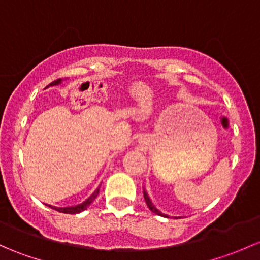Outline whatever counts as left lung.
<instances>
[{
    "instance_id": "obj_1",
    "label": "left lung",
    "mask_w": 260,
    "mask_h": 260,
    "mask_svg": "<svg viewBox=\"0 0 260 260\" xmlns=\"http://www.w3.org/2000/svg\"><path fill=\"white\" fill-rule=\"evenodd\" d=\"M143 194H144V199H146V203H147V206H148V208L151 209L152 212H154L155 214H158V215H162V217H167V218H168V215L163 214L162 212H159V210H158L157 208H155L154 206H153L152 201H151V199H149V197H148V194H147V192H146V190H144V192H143Z\"/></svg>"
}]
</instances>
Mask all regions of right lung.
<instances>
[{
    "label": "right lung",
    "mask_w": 260,
    "mask_h": 260,
    "mask_svg": "<svg viewBox=\"0 0 260 260\" xmlns=\"http://www.w3.org/2000/svg\"><path fill=\"white\" fill-rule=\"evenodd\" d=\"M61 81H62L61 78H59V80L53 81V82H52V83H50V86H57V84L61 83ZM98 192H100V188H97V189L94 190L93 194L89 197L88 199H86V201H84L83 203L78 204V206H75V207H66V208H58V207H53V206H48V207H51L52 209L57 210V212L66 213V214H77V213H81V212H83V210L87 209V207H88L89 204H91L92 202L94 201L95 197L98 196Z\"/></svg>",
    "instance_id": "add662e5"
}]
</instances>
